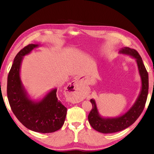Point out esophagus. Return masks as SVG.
<instances>
[{"label": "esophagus", "instance_id": "esophagus-1", "mask_svg": "<svg viewBox=\"0 0 154 154\" xmlns=\"http://www.w3.org/2000/svg\"><path fill=\"white\" fill-rule=\"evenodd\" d=\"M80 83L78 80L72 81L67 87V92L69 94V100L72 103H79L82 101V94L80 91Z\"/></svg>", "mask_w": 154, "mask_h": 154}]
</instances>
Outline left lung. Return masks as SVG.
I'll list each match as a JSON object with an SVG mask.
<instances>
[{
	"label": "left lung",
	"mask_w": 154,
	"mask_h": 154,
	"mask_svg": "<svg viewBox=\"0 0 154 154\" xmlns=\"http://www.w3.org/2000/svg\"><path fill=\"white\" fill-rule=\"evenodd\" d=\"M120 54L130 56L136 59L141 80V88L136 101L127 112L116 118H103L100 116L96 101L91 99L92 109L88 116V122L96 131L103 134L122 131L132 125L141 115L145 106L148 93V74L141 56L135 49L125 47L119 51Z\"/></svg>",
	"instance_id": "8db88e82"
}]
</instances>
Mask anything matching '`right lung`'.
I'll list each match as a JSON object with an SVG mask.
<instances>
[{
    "mask_svg": "<svg viewBox=\"0 0 154 154\" xmlns=\"http://www.w3.org/2000/svg\"><path fill=\"white\" fill-rule=\"evenodd\" d=\"M39 46L29 44L16 55L8 76L7 95L13 114L23 125L34 132L51 133L62 128L67 114V108L57 97V88L49 91L40 100H32L20 78L24 57Z\"/></svg>",
    "mask_w": 154,
    "mask_h": 154,
    "instance_id": "add662e5",
    "label": "right lung"
}]
</instances>
